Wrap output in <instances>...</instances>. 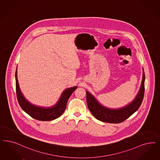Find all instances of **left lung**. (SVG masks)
I'll list each match as a JSON object with an SVG mask.
<instances>
[{
	"instance_id": "8db88e82",
	"label": "left lung",
	"mask_w": 160,
	"mask_h": 160,
	"mask_svg": "<svg viewBox=\"0 0 160 160\" xmlns=\"http://www.w3.org/2000/svg\"><path fill=\"white\" fill-rule=\"evenodd\" d=\"M142 71V79L138 93L132 102L120 108L113 109L106 107L101 104L93 94L86 91L88 106L94 117L100 121L119 123L125 121L138 110L142 103L144 95L145 73L143 68Z\"/></svg>"
}]
</instances>
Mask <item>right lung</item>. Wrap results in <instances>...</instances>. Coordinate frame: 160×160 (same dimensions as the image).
Returning a JSON list of instances; mask_svg holds the SVG:
<instances>
[{
  "label": "right lung",
  "mask_w": 160,
  "mask_h": 160,
  "mask_svg": "<svg viewBox=\"0 0 160 160\" xmlns=\"http://www.w3.org/2000/svg\"><path fill=\"white\" fill-rule=\"evenodd\" d=\"M15 80L17 99L22 110L34 119L42 121H50L59 118L66 110L69 98L77 88V86H74L65 89L55 105L50 107H44L31 103L24 97L18 83L17 68L15 72Z\"/></svg>",
  "instance_id": "right-lung-1"
}]
</instances>
